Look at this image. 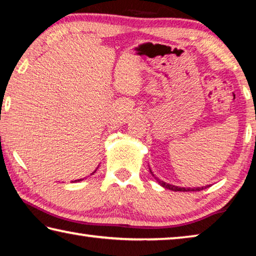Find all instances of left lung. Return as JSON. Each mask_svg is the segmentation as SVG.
<instances>
[{"label":"left lung","instance_id":"left-lung-1","mask_svg":"<svg viewBox=\"0 0 256 256\" xmlns=\"http://www.w3.org/2000/svg\"><path fill=\"white\" fill-rule=\"evenodd\" d=\"M150 172L151 174H152V172H151V170H150ZM158 182H159V184L162 185V186H164V188H168V190H180V192H196V190H204L206 188H178V186H174V185H170V184H167V183H164V182H162V180H159L158 178H156Z\"/></svg>","mask_w":256,"mask_h":256}]
</instances>
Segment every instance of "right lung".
I'll list each match as a JSON object with an SVG mask.
<instances>
[{"mask_svg": "<svg viewBox=\"0 0 256 256\" xmlns=\"http://www.w3.org/2000/svg\"><path fill=\"white\" fill-rule=\"evenodd\" d=\"M96 170H94V172H96ZM94 172H92V174H94ZM80 180H76V182H80Z\"/></svg>", "mask_w": 256, "mask_h": 256, "instance_id": "right-lung-1", "label": "right lung"}]
</instances>
